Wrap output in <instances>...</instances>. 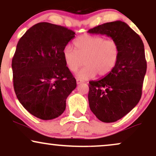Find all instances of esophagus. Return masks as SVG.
<instances>
[{"mask_svg":"<svg viewBox=\"0 0 156 156\" xmlns=\"http://www.w3.org/2000/svg\"><path fill=\"white\" fill-rule=\"evenodd\" d=\"M76 82H77V84H80V83H83V80H80V79H78V78H77Z\"/></svg>","mask_w":156,"mask_h":156,"instance_id":"obj_1","label":"esophagus"}]
</instances>
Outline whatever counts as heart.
Instances as JSON below:
<instances>
[{
	"instance_id": "obj_1",
	"label": "heart",
	"mask_w": 156,
	"mask_h": 156,
	"mask_svg": "<svg viewBox=\"0 0 156 156\" xmlns=\"http://www.w3.org/2000/svg\"><path fill=\"white\" fill-rule=\"evenodd\" d=\"M74 49L66 46L62 51L65 63L70 71L76 72L84 64L86 66L77 73L78 79L89 80L98 74L104 77L110 73L118 63L120 47L115 39L85 34L73 42Z\"/></svg>"
}]
</instances>
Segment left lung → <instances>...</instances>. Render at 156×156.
<instances>
[{"label":"left lung","instance_id":"left-lung-1","mask_svg":"<svg viewBox=\"0 0 156 156\" xmlns=\"http://www.w3.org/2000/svg\"><path fill=\"white\" fill-rule=\"evenodd\" d=\"M88 32L106 34L119 44V60L114 70L88 85L91 112L100 121L114 122L125 117L140 100L147 70L143 42L135 31L121 21L103 23Z\"/></svg>","mask_w":156,"mask_h":156}]
</instances>
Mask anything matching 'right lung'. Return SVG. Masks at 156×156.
<instances>
[{
    "instance_id": "1",
    "label": "right lung",
    "mask_w": 156,
    "mask_h": 156,
    "mask_svg": "<svg viewBox=\"0 0 156 156\" xmlns=\"http://www.w3.org/2000/svg\"><path fill=\"white\" fill-rule=\"evenodd\" d=\"M75 34L62 26L41 22L28 29L18 42L11 65L13 88L19 102L39 119L60 116L66 98L76 87L62 55Z\"/></svg>"
}]
</instances>
